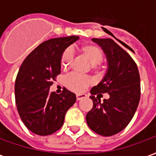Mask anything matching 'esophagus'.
I'll return each instance as SVG.
<instances>
[{
    "mask_svg": "<svg viewBox=\"0 0 156 156\" xmlns=\"http://www.w3.org/2000/svg\"><path fill=\"white\" fill-rule=\"evenodd\" d=\"M87 97V95L86 94H77L76 95V99L77 101H80V100H81V99L86 98Z\"/></svg>",
    "mask_w": 156,
    "mask_h": 156,
    "instance_id": "esophagus-1",
    "label": "esophagus"
}]
</instances>
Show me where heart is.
I'll return each mask as SVG.
<instances>
[{"label":"heart","mask_w":156,"mask_h":156,"mask_svg":"<svg viewBox=\"0 0 156 156\" xmlns=\"http://www.w3.org/2000/svg\"><path fill=\"white\" fill-rule=\"evenodd\" d=\"M79 51L84 55L92 66L95 67L101 62L103 59V52L98 46L92 44H86L79 47ZM72 59V54L69 49L66 50L61 57V66L66 70L70 67ZM66 86L75 92H81L85 90L87 86L90 85L92 80L87 76H80L77 74H70L65 80Z\"/></svg>","instance_id":"heart-1"}]
</instances>
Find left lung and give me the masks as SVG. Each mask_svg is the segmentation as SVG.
Here are the masks:
<instances>
[{
	"instance_id": "left-lung-1",
	"label": "left lung",
	"mask_w": 156,
	"mask_h": 156,
	"mask_svg": "<svg viewBox=\"0 0 156 156\" xmlns=\"http://www.w3.org/2000/svg\"><path fill=\"white\" fill-rule=\"evenodd\" d=\"M91 41L105 55L107 70L101 82L90 90L93 107L86 115V122L95 133L111 136L123 130L136 113L140 98V74L131 56L113 40ZM101 93L110 96L102 103L98 101Z\"/></svg>"
}]
</instances>
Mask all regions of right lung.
Returning <instances> with one entry per match:
<instances>
[{
    "label": "right lung",
    "mask_w": 156,
    "mask_h": 156,
    "mask_svg": "<svg viewBox=\"0 0 156 156\" xmlns=\"http://www.w3.org/2000/svg\"><path fill=\"white\" fill-rule=\"evenodd\" d=\"M79 36L54 38L43 42L27 56L15 83L18 113L27 129L39 136L51 135L63 126L66 111L76 96L65 88L50 92L52 80L61 73V57Z\"/></svg>",
    "instance_id": "obj_1"
}]
</instances>
